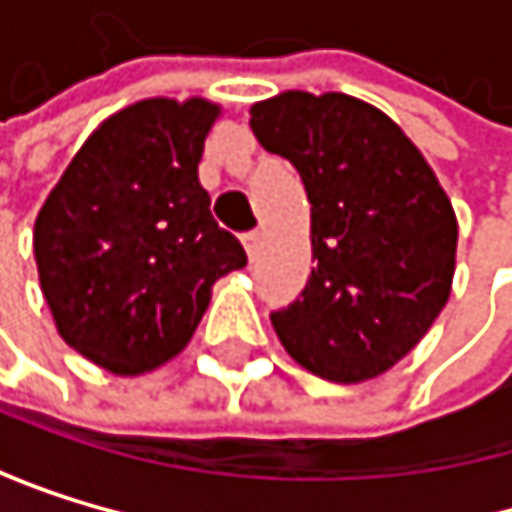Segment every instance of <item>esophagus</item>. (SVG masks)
I'll return each mask as SVG.
<instances>
[{
  "instance_id": "obj_1",
  "label": "esophagus",
  "mask_w": 512,
  "mask_h": 512,
  "mask_svg": "<svg viewBox=\"0 0 512 512\" xmlns=\"http://www.w3.org/2000/svg\"><path fill=\"white\" fill-rule=\"evenodd\" d=\"M242 245H245V251H248V258L254 261L261 254V245H264V236L258 233V230H251V233H245L242 236Z\"/></svg>"
}]
</instances>
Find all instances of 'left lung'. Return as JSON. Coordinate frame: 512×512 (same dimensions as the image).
Wrapping results in <instances>:
<instances>
[{
    "mask_svg": "<svg viewBox=\"0 0 512 512\" xmlns=\"http://www.w3.org/2000/svg\"><path fill=\"white\" fill-rule=\"evenodd\" d=\"M264 150L298 168L313 273L273 313L294 362L334 384L378 378L418 347L455 279L458 218L424 153L378 107L282 91L251 107Z\"/></svg>",
    "mask_w": 512,
    "mask_h": 512,
    "instance_id": "8db88e82",
    "label": "left lung"
}]
</instances>
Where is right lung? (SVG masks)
<instances>
[{
    "mask_svg": "<svg viewBox=\"0 0 512 512\" xmlns=\"http://www.w3.org/2000/svg\"><path fill=\"white\" fill-rule=\"evenodd\" d=\"M221 107L147 97L97 125L36 214L33 251L57 334L113 375L178 356L211 285L245 267L199 184Z\"/></svg>",
    "mask_w": 512,
    "mask_h": 512,
    "instance_id": "add662e5",
    "label": "right lung"
}]
</instances>
